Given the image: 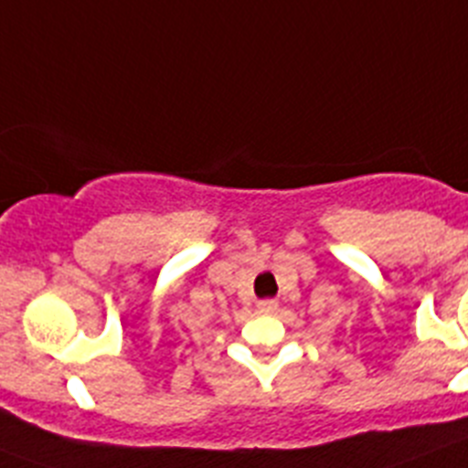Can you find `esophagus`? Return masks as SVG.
I'll return each mask as SVG.
<instances>
[{"label":"esophagus","mask_w":468,"mask_h":468,"mask_svg":"<svg viewBox=\"0 0 468 468\" xmlns=\"http://www.w3.org/2000/svg\"><path fill=\"white\" fill-rule=\"evenodd\" d=\"M276 309H279V302H274V300L258 302V312L260 314H274Z\"/></svg>","instance_id":"esophagus-1"}]
</instances>
